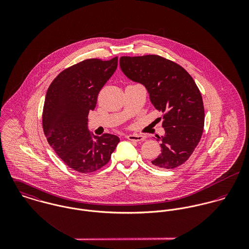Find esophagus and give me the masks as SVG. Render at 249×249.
<instances>
[{
	"label": "esophagus",
	"mask_w": 249,
	"mask_h": 249,
	"mask_svg": "<svg viewBox=\"0 0 249 249\" xmlns=\"http://www.w3.org/2000/svg\"><path fill=\"white\" fill-rule=\"evenodd\" d=\"M126 138L130 141H133V142H142L145 138L144 136L142 135H138V134H131V135H127Z\"/></svg>",
	"instance_id": "34e87169"
}]
</instances>
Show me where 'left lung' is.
<instances>
[{
    "label": "left lung",
    "mask_w": 249,
    "mask_h": 249,
    "mask_svg": "<svg viewBox=\"0 0 249 249\" xmlns=\"http://www.w3.org/2000/svg\"><path fill=\"white\" fill-rule=\"evenodd\" d=\"M120 66L145 87L153 107L163 113L161 153L151 163L166 170L179 167L194 152L204 127L202 97L195 80L176 62L155 54L122 56Z\"/></svg>",
    "instance_id": "obj_1"
}]
</instances>
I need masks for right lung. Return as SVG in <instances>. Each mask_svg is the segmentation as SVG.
Instances as JSON below:
<instances>
[{
    "label": "right lung",
    "mask_w": 249,
    "mask_h": 249,
    "mask_svg": "<svg viewBox=\"0 0 249 249\" xmlns=\"http://www.w3.org/2000/svg\"><path fill=\"white\" fill-rule=\"evenodd\" d=\"M117 66V56L83 60L61 71L47 91L42 115L45 136L60 159L78 173L102 169L120 142L113 134H92L87 125L88 114Z\"/></svg>",
    "instance_id": "1"
}]
</instances>
